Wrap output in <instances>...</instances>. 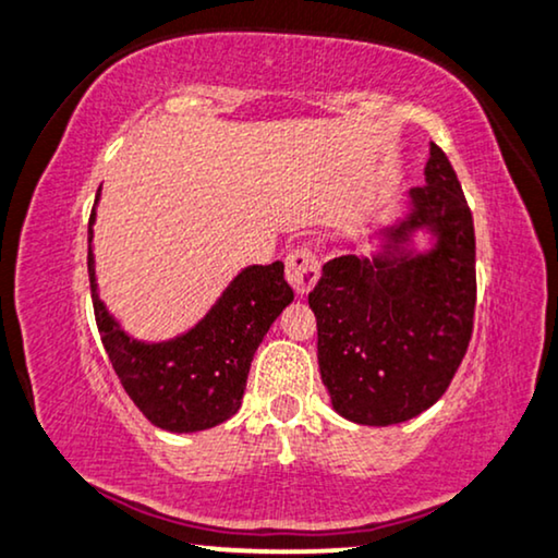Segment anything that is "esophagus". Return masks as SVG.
<instances>
[{"label": "esophagus", "instance_id": "obj_1", "mask_svg": "<svg viewBox=\"0 0 558 558\" xmlns=\"http://www.w3.org/2000/svg\"><path fill=\"white\" fill-rule=\"evenodd\" d=\"M322 275V263L308 246L291 250L286 257V280L299 295H306L316 286Z\"/></svg>", "mask_w": 558, "mask_h": 558}]
</instances>
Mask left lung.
Instances as JSON below:
<instances>
[{
	"label": "left lung",
	"instance_id": "left-lung-1",
	"mask_svg": "<svg viewBox=\"0 0 558 558\" xmlns=\"http://www.w3.org/2000/svg\"><path fill=\"white\" fill-rule=\"evenodd\" d=\"M425 185L409 190L412 214L393 246L429 227V255L335 257L308 293L316 350L331 407L357 425L417 417L446 393L469 350L476 308L474 218L446 151L429 144Z\"/></svg>",
	"mask_w": 558,
	"mask_h": 558
}]
</instances>
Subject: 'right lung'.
Segmentation results:
<instances>
[{
    "mask_svg": "<svg viewBox=\"0 0 558 558\" xmlns=\"http://www.w3.org/2000/svg\"><path fill=\"white\" fill-rule=\"evenodd\" d=\"M92 221L95 208L89 227ZM87 267L105 352L144 417L169 433H195L234 417L242 407L246 376L259 342L293 301L291 286L283 278V263L246 267L206 319L187 335L161 344L136 342L121 331L97 299L92 250Z\"/></svg>",
    "mask_w": 558,
    "mask_h": 558,
    "instance_id": "right-lung-1",
    "label": "right lung"
}]
</instances>
